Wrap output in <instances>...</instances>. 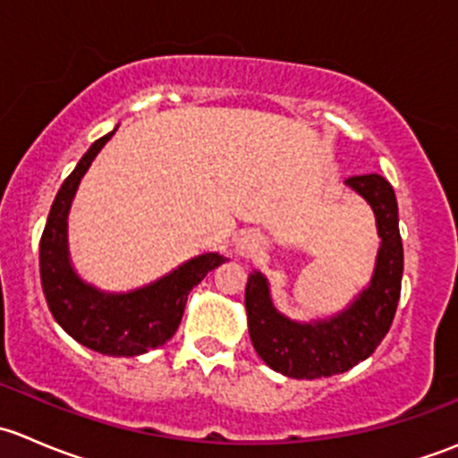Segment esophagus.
Segmentation results:
<instances>
[{
    "label": "esophagus",
    "mask_w": 458,
    "mask_h": 458,
    "mask_svg": "<svg viewBox=\"0 0 458 458\" xmlns=\"http://www.w3.org/2000/svg\"><path fill=\"white\" fill-rule=\"evenodd\" d=\"M237 250L239 255H252V252L259 250V239L255 234H243L237 242Z\"/></svg>",
    "instance_id": "obj_1"
}]
</instances>
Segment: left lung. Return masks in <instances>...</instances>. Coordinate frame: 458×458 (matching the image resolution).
<instances>
[{
  "mask_svg": "<svg viewBox=\"0 0 458 458\" xmlns=\"http://www.w3.org/2000/svg\"><path fill=\"white\" fill-rule=\"evenodd\" d=\"M368 201L377 219L378 250L370 284L341 312L312 321H293L276 310L270 284L259 270L248 275V332L259 357L290 378H321L348 372L366 361L387 335L394 318L403 276L399 206L381 174L345 179Z\"/></svg>",
  "mask_w": 458,
  "mask_h": 458,
  "instance_id": "8db88e82",
  "label": "left lung"
}]
</instances>
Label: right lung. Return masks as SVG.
I'll use <instances>...</instances> for the list:
<instances>
[{
  "instance_id": "add662e5",
  "label": "right lung",
  "mask_w": 458,
  "mask_h": 458,
  "mask_svg": "<svg viewBox=\"0 0 458 458\" xmlns=\"http://www.w3.org/2000/svg\"><path fill=\"white\" fill-rule=\"evenodd\" d=\"M114 131L88 148L59 188L41 234L39 275L55 321L77 344L108 357H140L177 332L191 290L228 259L219 252L192 257L168 275L128 293H106L77 275L68 250V212L81 179Z\"/></svg>"
}]
</instances>
